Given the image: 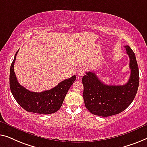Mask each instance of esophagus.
Here are the masks:
<instances>
[{
  "mask_svg": "<svg viewBox=\"0 0 147 147\" xmlns=\"http://www.w3.org/2000/svg\"><path fill=\"white\" fill-rule=\"evenodd\" d=\"M76 74L79 76V77H82L84 74V69H79L76 72Z\"/></svg>",
  "mask_w": 147,
  "mask_h": 147,
  "instance_id": "34e87169",
  "label": "esophagus"
}]
</instances>
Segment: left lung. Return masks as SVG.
Masks as SVG:
<instances>
[{"mask_svg": "<svg viewBox=\"0 0 147 147\" xmlns=\"http://www.w3.org/2000/svg\"><path fill=\"white\" fill-rule=\"evenodd\" d=\"M130 59L131 76L124 85H107L100 81L96 74L86 72L82 77L83 98L86 108L92 114L109 117L123 112L136 96L139 84V73L135 55L131 47L125 46Z\"/></svg>", "mask_w": 147, "mask_h": 147, "instance_id": "obj_1", "label": "left lung"}]
</instances>
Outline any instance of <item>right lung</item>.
<instances>
[{"instance_id": "1", "label": "right lung", "mask_w": 147, "mask_h": 147, "mask_svg": "<svg viewBox=\"0 0 147 147\" xmlns=\"http://www.w3.org/2000/svg\"><path fill=\"white\" fill-rule=\"evenodd\" d=\"M14 55L10 70V88L14 98L22 108L28 112L38 114H52L59 110L70 87L76 80V76L65 79L51 90L40 92H31L18 83L14 71L16 55Z\"/></svg>"}]
</instances>
